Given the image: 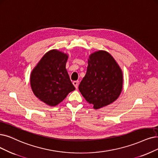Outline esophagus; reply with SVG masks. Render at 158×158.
Listing matches in <instances>:
<instances>
[{
	"mask_svg": "<svg viewBox=\"0 0 158 158\" xmlns=\"http://www.w3.org/2000/svg\"><path fill=\"white\" fill-rule=\"evenodd\" d=\"M78 81H73V85H74V87H76V89H77V88H78Z\"/></svg>",
	"mask_w": 158,
	"mask_h": 158,
	"instance_id": "1",
	"label": "esophagus"
}]
</instances>
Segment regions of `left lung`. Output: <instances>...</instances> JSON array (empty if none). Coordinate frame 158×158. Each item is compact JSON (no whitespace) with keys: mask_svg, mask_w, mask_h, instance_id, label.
Here are the masks:
<instances>
[{"mask_svg":"<svg viewBox=\"0 0 158 158\" xmlns=\"http://www.w3.org/2000/svg\"><path fill=\"white\" fill-rule=\"evenodd\" d=\"M122 88L123 73L114 58L103 50L92 54L78 87L85 99L99 109L114 102Z\"/></svg>","mask_w":158,"mask_h":158,"instance_id":"left-lung-1","label":"left lung"}]
</instances>
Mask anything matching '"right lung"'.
Returning <instances> with one entry per match:
<instances>
[{
	"instance_id": "right-lung-1",
	"label": "right lung",
	"mask_w": 158,
	"mask_h": 158,
	"mask_svg": "<svg viewBox=\"0 0 158 158\" xmlns=\"http://www.w3.org/2000/svg\"><path fill=\"white\" fill-rule=\"evenodd\" d=\"M67 58V54L58 50H50L31 73V89L37 98L49 106L58 104L75 89L65 68Z\"/></svg>"
}]
</instances>
